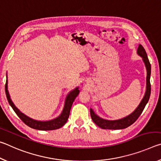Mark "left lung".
<instances>
[{"instance_id":"1","label":"left lung","mask_w":161,"mask_h":161,"mask_svg":"<svg viewBox=\"0 0 161 161\" xmlns=\"http://www.w3.org/2000/svg\"><path fill=\"white\" fill-rule=\"evenodd\" d=\"M137 54L140 57L142 58L143 61L145 64L147 76H146V89L145 94L143 98L141 100L139 104L136 109L133 111L129 115L126 116L124 118L117 119V120H107L102 119L95 114L92 108H90V114L92 121L96 124L98 126L102 128L103 129H111V130H117V129H124L129 127L130 125L133 124L140 116L141 113L145 108L146 103H148L150 95H151V83H150V77H151V67L150 62L148 60V56L146 53L145 49L141 45H138L137 49Z\"/></svg>"}]
</instances>
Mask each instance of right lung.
<instances>
[{
	"mask_svg": "<svg viewBox=\"0 0 161 161\" xmlns=\"http://www.w3.org/2000/svg\"><path fill=\"white\" fill-rule=\"evenodd\" d=\"M5 94H6L7 99L8 101L10 107L13 108L14 110L15 114L18 116L22 121L25 123L27 126L32 128V129L40 130H55L58 129L62 126L66 124L68 118L69 116V112L71 107L75 98L78 96L79 93H80V90H79V86L76 87L75 89H72L70 91L68 94L67 95L66 99H65L64 105L62 109L61 114H59L56 118L53 119L49 120V121H37V120H35L32 118H30L29 116H26L25 114L22 113L21 111L18 109V108L15 107L14 103L12 102L11 99H10V94L8 90V76L6 75V83H5Z\"/></svg>",
	"mask_w": 161,
	"mask_h": 161,
	"instance_id": "right-lung-1",
	"label": "right lung"
}]
</instances>
